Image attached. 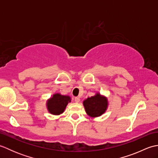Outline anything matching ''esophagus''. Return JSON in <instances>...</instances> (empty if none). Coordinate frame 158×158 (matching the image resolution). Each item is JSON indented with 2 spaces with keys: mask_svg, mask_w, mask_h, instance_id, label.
Segmentation results:
<instances>
[{
  "mask_svg": "<svg viewBox=\"0 0 158 158\" xmlns=\"http://www.w3.org/2000/svg\"><path fill=\"white\" fill-rule=\"evenodd\" d=\"M75 102H79L80 101V98H79V97H75Z\"/></svg>",
  "mask_w": 158,
  "mask_h": 158,
  "instance_id": "1",
  "label": "esophagus"
}]
</instances>
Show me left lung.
Returning <instances> with one entry per match:
<instances>
[{"label":"left lung","mask_w":158,"mask_h":158,"mask_svg":"<svg viewBox=\"0 0 158 158\" xmlns=\"http://www.w3.org/2000/svg\"><path fill=\"white\" fill-rule=\"evenodd\" d=\"M85 112L91 117H96L105 113L108 107V100L99 93L85 99L83 102Z\"/></svg>","instance_id":"left-lung-1"}]
</instances>
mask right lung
Instances as JSON below:
<instances>
[{
  "instance_id": "1",
  "label": "right lung",
  "mask_w": 158,
  "mask_h": 158,
  "mask_svg": "<svg viewBox=\"0 0 158 158\" xmlns=\"http://www.w3.org/2000/svg\"><path fill=\"white\" fill-rule=\"evenodd\" d=\"M70 102L71 98L69 96L61 95L59 93L54 94L47 101V108L51 114L58 115L64 111L66 106Z\"/></svg>"
}]
</instances>
